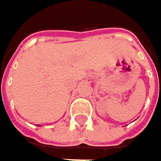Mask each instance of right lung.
<instances>
[{"label": "right lung", "instance_id": "obj_1", "mask_svg": "<svg viewBox=\"0 0 161 161\" xmlns=\"http://www.w3.org/2000/svg\"><path fill=\"white\" fill-rule=\"evenodd\" d=\"M37 126H40V125H37Z\"/></svg>", "mask_w": 161, "mask_h": 161}]
</instances>
